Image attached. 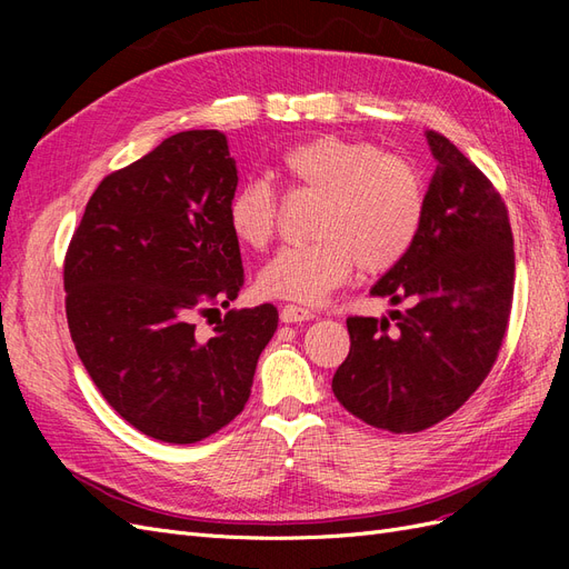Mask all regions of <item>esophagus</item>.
I'll use <instances>...</instances> for the list:
<instances>
[{
    "mask_svg": "<svg viewBox=\"0 0 569 569\" xmlns=\"http://www.w3.org/2000/svg\"><path fill=\"white\" fill-rule=\"evenodd\" d=\"M313 318H316L313 311H308V308H301V306H291V303L282 306V311H280L282 322H303V320H313Z\"/></svg>",
    "mask_w": 569,
    "mask_h": 569,
    "instance_id": "esophagus-1",
    "label": "esophagus"
}]
</instances>
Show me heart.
<instances>
[{"label": "heart", "instance_id": "obj_1", "mask_svg": "<svg viewBox=\"0 0 569 569\" xmlns=\"http://www.w3.org/2000/svg\"><path fill=\"white\" fill-rule=\"evenodd\" d=\"M282 168L299 189L322 197L313 220L318 239L270 258L256 280L263 297L320 303L356 263L363 272H387L416 244L425 182L410 159L356 137L320 134L287 149ZM278 220L280 199L266 180H249L230 197L228 226L247 247L263 249Z\"/></svg>", "mask_w": 569, "mask_h": 569}]
</instances>
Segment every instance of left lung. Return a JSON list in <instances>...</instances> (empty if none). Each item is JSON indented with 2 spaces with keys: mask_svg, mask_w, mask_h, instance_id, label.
Returning a JSON list of instances; mask_svg holds the SVG:
<instances>
[{
  "mask_svg": "<svg viewBox=\"0 0 569 569\" xmlns=\"http://www.w3.org/2000/svg\"><path fill=\"white\" fill-rule=\"evenodd\" d=\"M437 170L416 244L372 297L408 301L389 318H349L351 349L332 377L351 416L412 435L441 422L487 380L515 284L508 209L489 178L443 134L427 130Z\"/></svg>",
  "mask_w": 569,
  "mask_h": 569,
  "instance_id": "8db88e82",
  "label": "left lung"
}]
</instances>
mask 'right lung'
Masks as SVG:
<instances>
[{"instance_id":"obj_1","label":"right lung","mask_w":569,"mask_h":569,"mask_svg":"<svg viewBox=\"0 0 569 569\" xmlns=\"http://www.w3.org/2000/svg\"><path fill=\"white\" fill-rule=\"evenodd\" d=\"M237 166L226 134L187 130L94 189L63 263L66 318L92 382L120 418L168 443H197L249 401L278 308L220 313L244 284L228 226Z\"/></svg>"}]
</instances>
